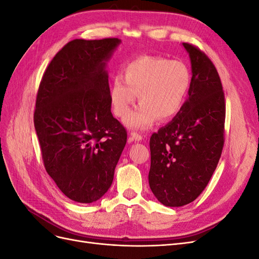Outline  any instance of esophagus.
<instances>
[{
  "instance_id": "obj_1",
  "label": "esophagus",
  "mask_w": 259,
  "mask_h": 259,
  "mask_svg": "<svg viewBox=\"0 0 259 259\" xmlns=\"http://www.w3.org/2000/svg\"><path fill=\"white\" fill-rule=\"evenodd\" d=\"M131 138H132V140H134V142H142L143 140V136L135 132L131 133Z\"/></svg>"
}]
</instances>
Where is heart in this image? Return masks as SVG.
<instances>
[{"label":"heart","instance_id":"obj_1","mask_svg":"<svg viewBox=\"0 0 259 259\" xmlns=\"http://www.w3.org/2000/svg\"><path fill=\"white\" fill-rule=\"evenodd\" d=\"M123 82L115 77L110 88L114 114L125 117L139 94L141 105L124 120L133 130L150 128L158 120L169 121L177 115L191 89V72L185 62L161 56L143 55L123 68Z\"/></svg>","mask_w":259,"mask_h":259}]
</instances>
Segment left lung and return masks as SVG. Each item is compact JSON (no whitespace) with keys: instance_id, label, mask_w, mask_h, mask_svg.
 Wrapping results in <instances>:
<instances>
[{"instance_id":"obj_1","label":"left lung","mask_w":259,"mask_h":259,"mask_svg":"<svg viewBox=\"0 0 259 259\" xmlns=\"http://www.w3.org/2000/svg\"><path fill=\"white\" fill-rule=\"evenodd\" d=\"M191 61L192 82L180 112L150 138L149 186L163 205L189 204L205 189L224 147L226 105L213 62L183 43Z\"/></svg>"}]
</instances>
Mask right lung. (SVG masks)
<instances>
[{
  "label": "right lung",
  "instance_id": "add662e5",
  "mask_svg": "<svg viewBox=\"0 0 259 259\" xmlns=\"http://www.w3.org/2000/svg\"><path fill=\"white\" fill-rule=\"evenodd\" d=\"M120 38L66 44L45 70L36 95L34 127L48 174L66 197L99 200L110 188L126 144L111 113L107 62Z\"/></svg>",
  "mask_w": 259,
  "mask_h": 259
}]
</instances>
